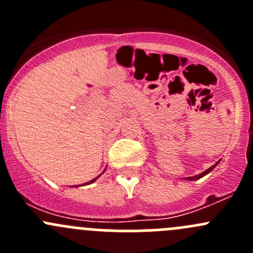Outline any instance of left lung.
Listing matches in <instances>:
<instances>
[{
  "label": "left lung",
  "mask_w": 253,
  "mask_h": 253,
  "mask_svg": "<svg viewBox=\"0 0 253 253\" xmlns=\"http://www.w3.org/2000/svg\"><path fill=\"white\" fill-rule=\"evenodd\" d=\"M218 163H219V162H218ZM218 163H216V164H215V165H213V167H211V168H209V169H208V170H206V171L201 172V174H200V175H196V176H191V177H187V178H188V180H198V178L203 177V176H205V175H207V174H208V172H211V170H213V169H214V168H215V167H216V165H218Z\"/></svg>",
  "instance_id": "left-lung-1"
}]
</instances>
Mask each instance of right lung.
<instances>
[{
    "label": "right lung",
    "instance_id": "right-lung-1",
    "mask_svg": "<svg viewBox=\"0 0 253 253\" xmlns=\"http://www.w3.org/2000/svg\"><path fill=\"white\" fill-rule=\"evenodd\" d=\"M96 178H98V177H95V178H94V180H91V181H90V182H94V181H95V180H96Z\"/></svg>",
    "mask_w": 253,
    "mask_h": 253
}]
</instances>
